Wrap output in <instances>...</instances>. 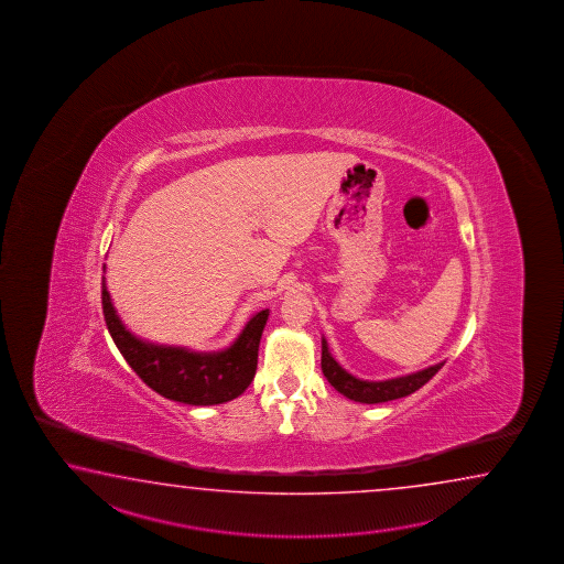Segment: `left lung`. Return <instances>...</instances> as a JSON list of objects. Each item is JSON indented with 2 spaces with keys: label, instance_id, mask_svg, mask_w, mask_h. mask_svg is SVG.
Segmentation results:
<instances>
[{
  "label": "left lung",
  "instance_id": "left-lung-1",
  "mask_svg": "<svg viewBox=\"0 0 564 564\" xmlns=\"http://www.w3.org/2000/svg\"><path fill=\"white\" fill-rule=\"evenodd\" d=\"M321 367H323L324 377L328 379V383L333 384L336 391L343 393L347 399L359 401V403H384V401H393V399H401V397L415 393L420 387L432 379L435 372L444 367V362L430 367L425 371L413 372L408 377H399V379L381 381V383H369V381L355 379L345 369H340V365L330 357L326 340H323Z\"/></svg>",
  "mask_w": 564,
  "mask_h": 564
}]
</instances>
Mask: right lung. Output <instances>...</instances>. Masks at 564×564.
<instances>
[{
	"label": "right lung",
	"mask_w": 564,
	"mask_h": 564,
	"mask_svg": "<svg viewBox=\"0 0 564 564\" xmlns=\"http://www.w3.org/2000/svg\"><path fill=\"white\" fill-rule=\"evenodd\" d=\"M102 312L108 333L120 355L159 395L187 405H217L241 395L252 383L268 311L258 312L228 350L214 355L189 352L185 348L155 347L134 338L112 308L105 278Z\"/></svg>",
	"instance_id": "obj_1"
}]
</instances>
